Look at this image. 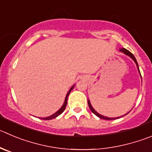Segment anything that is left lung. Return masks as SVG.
<instances>
[{"label": "left lung", "mask_w": 152, "mask_h": 152, "mask_svg": "<svg viewBox=\"0 0 152 152\" xmlns=\"http://www.w3.org/2000/svg\"><path fill=\"white\" fill-rule=\"evenodd\" d=\"M119 50H120L121 52H123L124 53H125V54H126V55H128V57H131V59H132L133 60H134V62H135V63H136V65H137V69H138V71H139V72H140V69H139V66H138V63H137V60H136V58H135V57H134V54H133L132 53H131V52L129 51V50H127V49H125V48H120L119 49ZM140 76H141V75H140ZM88 105H89V109L91 110V111H92V113H93L94 114H95V115H97V116L98 117H99V118H103V119H106V120H113V119H116V118H120V117H122V116H119V117H115V118H110V117H107V116H104V115H101V114H99V113H97L96 111L95 110H94V108L92 107V105H91V104H90V102H89V100H88ZM129 113V112H128ZM127 113V114H128ZM127 114H125V115H127Z\"/></svg>", "instance_id": "left-lung-1"}]
</instances>
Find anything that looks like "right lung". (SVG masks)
Segmentation results:
<instances>
[{"label":"right lung","mask_w":152,"mask_h":152,"mask_svg":"<svg viewBox=\"0 0 152 152\" xmlns=\"http://www.w3.org/2000/svg\"><path fill=\"white\" fill-rule=\"evenodd\" d=\"M75 86V85H73V86H72V87L70 88V89H69V92H68L67 95H66V99H65V102H64V103H63V106L61 107V108H60V109L58 111H57V112H56L55 113H53V115H50V116H48V117H45V118H42V119H43V120H50V119H52V118H56V117L58 116V115H60V114H61L62 113H63V111L65 110V109H66V105H67L68 97H69V94H70V92H71V91H72V89H74Z\"/></svg>","instance_id":"obj_1"}]
</instances>
